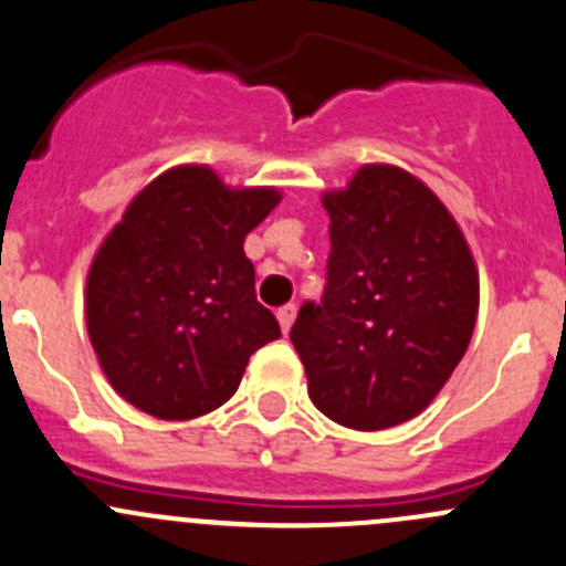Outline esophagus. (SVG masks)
Listing matches in <instances>:
<instances>
[{
    "mask_svg": "<svg viewBox=\"0 0 566 566\" xmlns=\"http://www.w3.org/2000/svg\"><path fill=\"white\" fill-rule=\"evenodd\" d=\"M295 304H284V306H279V312H276V317H279V325H282V331L284 334H287L290 331V325H293V319H295Z\"/></svg>",
    "mask_w": 566,
    "mask_h": 566,
    "instance_id": "34e87169",
    "label": "esophagus"
}]
</instances>
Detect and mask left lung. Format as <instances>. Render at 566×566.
I'll use <instances>...</instances> for the list:
<instances>
[{
  "label": "left lung",
  "mask_w": 566,
  "mask_h": 566,
  "mask_svg": "<svg viewBox=\"0 0 566 566\" xmlns=\"http://www.w3.org/2000/svg\"><path fill=\"white\" fill-rule=\"evenodd\" d=\"M323 205L325 290L301 306L290 342L319 413L386 430L421 413L465 356L476 265L441 199L397 167H361Z\"/></svg>",
  "instance_id": "left-lung-1"
}]
</instances>
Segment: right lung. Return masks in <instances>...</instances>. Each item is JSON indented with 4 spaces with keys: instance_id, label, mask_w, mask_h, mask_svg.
<instances>
[{
    "instance_id": "obj_1",
    "label": "right lung",
    "mask_w": 566,
    "mask_h": 566,
    "mask_svg": "<svg viewBox=\"0 0 566 566\" xmlns=\"http://www.w3.org/2000/svg\"><path fill=\"white\" fill-rule=\"evenodd\" d=\"M279 199L177 167L128 205L87 276L90 342L119 397L186 421L238 391L251 353L282 336L243 251Z\"/></svg>"
}]
</instances>
